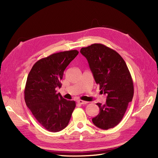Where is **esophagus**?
Segmentation results:
<instances>
[{
    "instance_id": "34e87169",
    "label": "esophagus",
    "mask_w": 158,
    "mask_h": 158,
    "mask_svg": "<svg viewBox=\"0 0 158 158\" xmlns=\"http://www.w3.org/2000/svg\"><path fill=\"white\" fill-rule=\"evenodd\" d=\"M77 102L79 103V104H81V105H84V104H86L88 102H85V101H83V100H81V99H78Z\"/></svg>"
}]
</instances>
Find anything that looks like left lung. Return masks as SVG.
<instances>
[{
	"instance_id": "left-lung-1",
	"label": "left lung",
	"mask_w": 158,
	"mask_h": 158,
	"mask_svg": "<svg viewBox=\"0 0 158 158\" xmlns=\"http://www.w3.org/2000/svg\"><path fill=\"white\" fill-rule=\"evenodd\" d=\"M80 52L88 61L100 92L107 95L106 103L96 104L99 113L92 122L103 130L113 128L121 121L132 100L134 85L130 72L121 56L103 44L82 47Z\"/></svg>"
}]
</instances>
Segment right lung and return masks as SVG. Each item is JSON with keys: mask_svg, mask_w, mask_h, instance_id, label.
<instances>
[{"mask_svg": "<svg viewBox=\"0 0 158 158\" xmlns=\"http://www.w3.org/2000/svg\"><path fill=\"white\" fill-rule=\"evenodd\" d=\"M77 50L56 52L33 64L27 76L24 99L40 125L52 132L64 129L76 107L74 101L64 99L56 88H60L64 71L75 57Z\"/></svg>", "mask_w": 158, "mask_h": 158, "instance_id": "obj_1", "label": "right lung"}]
</instances>
